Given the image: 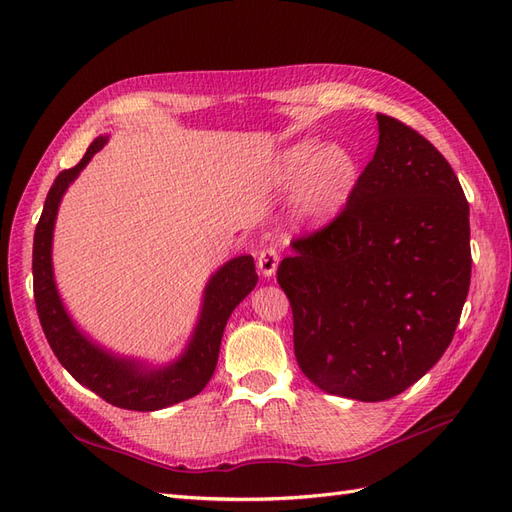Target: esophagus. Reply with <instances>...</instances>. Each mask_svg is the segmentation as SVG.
I'll list each match as a JSON object with an SVG mask.
<instances>
[{
	"label": "esophagus",
	"instance_id": "esophagus-1",
	"mask_svg": "<svg viewBox=\"0 0 512 512\" xmlns=\"http://www.w3.org/2000/svg\"><path fill=\"white\" fill-rule=\"evenodd\" d=\"M277 265H280V254H277L275 247H265V250L258 254V269L265 277H271Z\"/></svg>",
	"mask_w": 512,
	"mask_h": 512
}]
</instances>
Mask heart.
<instances>
[{
  "label": "heart",
  "mask_w": 512,
  "mask_h": 512,
  "mask_svg": "<svg viewBox=\"0 0 512 512\" xmlns=\"http://www.w3.org/2000/svg\"><path fill=\"white\" fill-rule=\"evenodd\" d=\"M273 181L282 188L297 185V203L303 218L322 222L346 203L356 181V160L339 145L322 147L301 141L286 149L273 166Z\"/></svg>",
  "instance_id": "1"
}]
</instances>
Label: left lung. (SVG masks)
I'll list each match as a JSON object with an SVG mask.
<instances>
[{
  "label": "left lung",
  "mask_w": 512,
  "mask_h": 512,
  "mask_svg": "<svg viewBox=\"0 0 512 512\" xmlns=\"http://www.w3.org/2000/svg\"><path fill=\"white\" fill-rule=\"evenodd\" d=\"M380 141L344 209L277 267L294 356L318 389L384 401L453 342L472 275L470 207L423 134L378 113Z\"/></svg>",
  "instance_id": "left-lung-1"
}]
</instances>
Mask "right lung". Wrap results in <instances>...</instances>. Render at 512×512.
Returning a JSON list of instances; mask_svg holds the SVG:
<instances>
[{"label": "right lung", "instance_id": "right-lung-1", "mask_svg": "<svg viewBox=\"0 0 512 512\" xmlns=\"http://www.w3.org/2000/svg\"><path fill=\"white\" fill-rule=\"evenodd\" d=\"M104 143L106 138H96L85 151L83 160L72 168L61 170L49 194H46L34 235V299L46 342H49L57 361L70 371L74 380H79L89 391H94L117 408L151 412L179 404V401L190 399L205 389L213 376L215 365H218L222 335L232 309L252 292L258 275L254 258L239 256L226 262L211 277L205 290L203 314H200L190 348L170 367L145 371L143 365L115 359V356L106 354L85 339L76 331L64 305L59 301L53 282L51 241L61 196H64L66 188L85 168V164L94 158V153L104 147Z\"/></svg>", "mask_w": 512, "mask_h": 512}]
</instances>
